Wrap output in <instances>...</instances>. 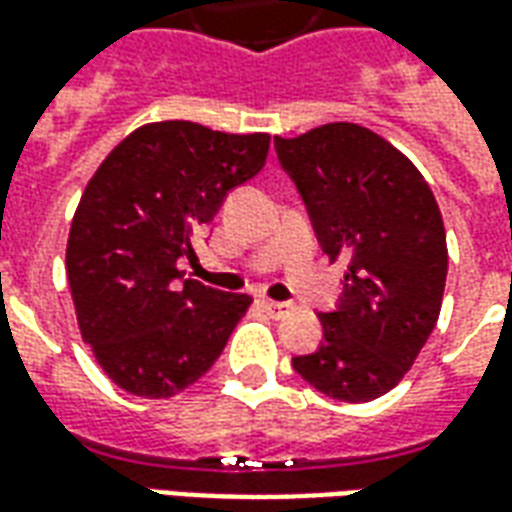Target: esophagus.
Here are the masks:
<instances>
[{"mask_svg": "<svg viewBox=\"0 0 512 512\" xmlns=\"http://www.w3.org/2000/svg\"><path fill=\"white\" fill-rule=\"evenodd\" d=\"M263 310H266L271 318H285L288 312H293V304H288V301L266 299V301H263Z\"/></svg>", "mask_w": 512, "mask_h": 512, "instance_id": "esophagus-1", "label": "esophagus"}]
</instances>
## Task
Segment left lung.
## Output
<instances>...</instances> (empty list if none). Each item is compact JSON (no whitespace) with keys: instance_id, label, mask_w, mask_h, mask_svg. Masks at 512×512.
<instances>
[{"instance_id":"left-lung-1","label":"left lung","mask_w":512,"mask_h":512,"mask_svg":"<svg viewBox=\"0 0 512 512\" xmlns=\"http://www.w3.org/2000/svg\"><path fill=\"white\" fill-rule=\"evenodd\" d=\"M282 169L329 260L348 257L343 299L323 312V343L293 370L323 395L367 403L400 384L439 321L447 235L411 161L356 123L274 136Z\"/></svg>"}]
</instances>
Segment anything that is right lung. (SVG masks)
<instances>
[{
  "label": "right lung",
  "instance_id": "right-lung-1",
  "mask_svg": "<svg viewBox=\"0 0 512 512\" xmlns=\"http://www.w3.org/2000/svg\"><path fill=\"white\" fill-rule=\"evenodd\" d=\"M268 134L189 120L147 123L101 161L73 213L65 271L95 362L128 395L164 400L213 367L249 310L246 293L180 279L178 260L227 191L255 178Z\"/></svg>",
  "mask_w": 512,
  "mask_h": 512
}]
</instances>
